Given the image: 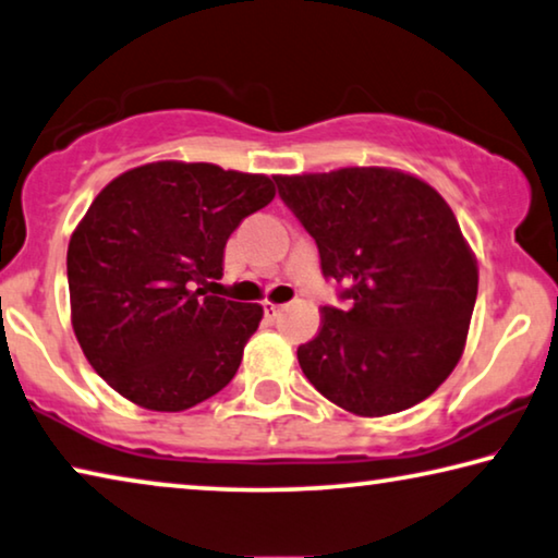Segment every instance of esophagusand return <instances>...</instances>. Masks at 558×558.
Wrapping results in <instances>:
<instances>
[{"mask_svg": "<svg viewBox=\"0 0 558 558\" xmlns=\"http://www.w3.org/2000/svg\"><path fill=\"white\" fill-rule=\"evenodd\" d=\"M264 312H267L269 319H277V316L284 312V306L281 304H274V302H264Z\"/></svg>", "mask_w": 558, "mask_h": 558, "instance_id": "esophagus-1", "label": "esophagus"}]
</instances>
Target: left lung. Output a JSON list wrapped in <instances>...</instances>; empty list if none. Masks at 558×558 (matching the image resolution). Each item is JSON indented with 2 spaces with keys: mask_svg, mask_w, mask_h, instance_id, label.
<instances>
[{
  "mask_svg": "<svg viewBox=\"0 0 558 558\" xmlns=\"http://www.w3.org/2000/svg\"><path fill=\"white\" fill-rule=\"evenodd\" d=\"M314 236L347 308L296 349L314 389L356 416L418 404L447 381L466 347L478 291L476 256L444 196L387 167L274 177Z\"/></svg>",
  "mask_w": 558,
  "mask_h": 558,
  "instance_id": "left-lung-1",
  "label": "left lung"
}]
</instances>
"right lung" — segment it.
Instances as JSON below:
<instances>
[{
  "label": "right lung",
  "instance_id": "1",
  "mask_svg": "<svg viewBox=\"0 0 558 558\" xmlns=\"http://www.w3.org/2000/svg\"><path fill=\"white\" fill-rule=\"evenodd\" d=\"M267 174L151 161L97 194L66 250L72 329L101 379L132 404L184 411L234 379L259 304L207 289L244 217L274 199Z\"/></svg>",
  "mask_w": 558,
  "mask_h": 558
}]
</instances>
